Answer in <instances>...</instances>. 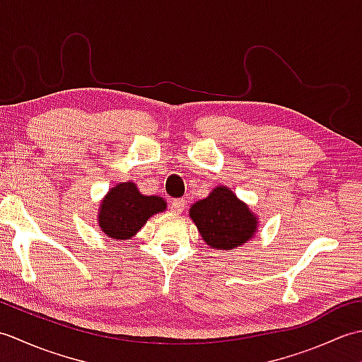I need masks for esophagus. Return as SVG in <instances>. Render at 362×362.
Returning <instances> with one entry per match:
<instances>
[{
	"label": "esophagus",
	"instance_id": "34e87169",
	"mask_svg": "<svg viewBox=\"0 0 362 362\" xmlns=\"http://www.w3.org/2000/svg\"><path fill=\"white\" fill-rule=\"evenodd\" d=\"M183 209H185V201L183 199H174V201H171V211L182 213Z\"/></svg>",
	"mask_w": 362,
	"mask_h": 362
}]
</instances>
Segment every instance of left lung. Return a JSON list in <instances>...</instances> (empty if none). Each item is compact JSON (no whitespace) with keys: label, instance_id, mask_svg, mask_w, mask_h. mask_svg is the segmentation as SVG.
Wrapping results in <instances>:
<instances>
[{"label":"left lung","instance_id":"obj_1","mask_svg":"<svg viewBox=\"0 0 362 362\" xmlns=\"http://www.w3.org/2000/svg\"><path fill=\"white\" fill-rule=\"evenodd\" d=\"M204 241L214 249H235L252 238L257 218L232 191L214 188L210 196L197 201L189 210Z\"/></svg>","mask_w":362,"mask_h":362}]
</instances>
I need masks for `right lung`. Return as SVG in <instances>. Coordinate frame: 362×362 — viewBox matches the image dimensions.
<instances>
[{"label":"right lung","mask_w":362,"mask_h":362,"mask_svg":"<svg viewBox=\"0 0 362 362\" xmlns=\"http://www.w3.org/2000/svg\"><path fill=\"white\" fill-rule=\"evenodd\" d=\"M166 202L157 196H143L134 182L119 183L99 209V226L113 240H126L134 236L152 214L163 211Z\"/></svg>","instance_id":"1"}]
</instances>
